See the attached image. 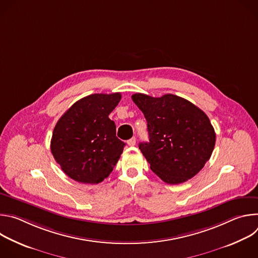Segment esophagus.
<instances>
[{
    "label": "esophagus",
    "instance_id": "34e87169",
    "mask_svg": "<svg viewBox=\"0 0 258 258\" xmlns=\"http://www.w3.org/2000/svg\"><path fill=\"white\" fill-rule=\"evenodd\" d=\"M127 145H128V146H135V145H136V138L133 137L132 139H130V140L127 141Z\"/></svg>",
    "mask_w": 258,
    "mask_h": 258
}]
</instances>
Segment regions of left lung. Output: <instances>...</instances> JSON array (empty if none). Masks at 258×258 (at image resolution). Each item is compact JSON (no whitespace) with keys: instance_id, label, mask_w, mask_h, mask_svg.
<instances>
[{"instance_id":"left-lung-1","label":"left lung","mask_w":258,"mask_h":258,"mask_svg":"<svg viewBox=\"0 0 258 258\" xmlns=\"http://www.w3.org/2000/svg\"><path fill=\"white\" fill-rule=\"evenodd\" d=\"M132 99L147 120L149 142L140 143L139 148L151 170L170 185L196 175L215 145L208 116L190 101L172 94L154 98L138 93Z\"/></svg>"}]
</instances>
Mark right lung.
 I'll use <instances>...</instances> for the list:
<instances>
[{"instance_id": "right-lung-1", "label": "right lung", "mask_w": 258, "mask_h": 258, "mask_svg": "<svg viewBox=\"0 0 258 258\" xmlns=\"http://www.w3.org/2000/svg\"><path fill=\"white\" fill-rule=\"evenodd\" d=\"M120 93L93 94L73 104L53 131L51 152L61 169L83 183L103 181L116 165L124 143L108 116Z\"/></svg>"}]
</instances>
